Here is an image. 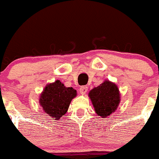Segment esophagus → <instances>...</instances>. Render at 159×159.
Returning a JSON list of instances; mask_svg holds the SVG:
<instances>
[{
  "mask_svg": "<svg viewBox=\"0 0 159 159\" xmlns=\"http://www.w3.org/2000/svg\"><path fill=\"white\" fill-rule=\"evenodd\" d=\"M87 90H88V87L86 86H83L80 88V92L81 94L86 93Z\"/></svg>",
  "mask_w": 159,
  "mask_h": 159,
  "instance_id": "esophagus-1",
  "label": "esophagus"
}]
</instances>
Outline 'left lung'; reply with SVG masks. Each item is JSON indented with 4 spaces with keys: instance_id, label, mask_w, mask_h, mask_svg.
<instances>
[{
    "instance_id": "8db88e82",
    "label": "left lung",
    "mask_w": 159,
    "mask_h": 159,
    "mask_svg": "<svg viewBox=\"0 0 159 159\" xmlns=\"http://www.w3.org/2000/svg\"><path fill=\"white\" fill-rule=\"evenodd\" d=\"M120 96L117 85L109 80H105L89 93L95 112L103 118L110 116L117 109L120 101Z\"/></svg>"
}]
</instances>
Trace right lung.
Masks as SVG:
<instances>
[{"label":"right lung","mask_w":159,"mask_h":159,"mask_svg":"<svg viewBox=\"0 0 159 159\" xmlns=\"http://www.w3.org/2000/svg\"><path fill=\"white\" fill-rule=\"evenodd\" d=\"M76 89L66 87L59 80L47 85L39 98V103L45 114L59 120L67 112L72 100L76 97Z\"/></svg>","instance_id":"obj_1"}]
</instances>
